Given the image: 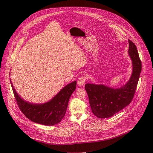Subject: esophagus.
I'll list each match as a JSON object with an SVG mask.
<instances>
[{
  "mask_svg": "<svg viewBox=\"0 0 153 153\" xmlns=\"http://www.w3.org/2000/svg\"><path fill=\"white\" fill-rule=\"evenodd\" d=\"M87 79V77L85 76H81L80 78H79V79L78 80V84L79 85H83L84 84H85V82L86 81Z\"/></svg>",
  "mask_w": 153,
  "mask_h": 153,
  "instance_id": "obj_1",
  "label": "esophagus"
}]
</instances>
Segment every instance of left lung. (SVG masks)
Here are the masks:
<instances>
[{
  "instance_id": "obj_1",
  "label": "left lung",
  "mask_w": 153,
  "mask_h": 153,
  "mask_svg": "<svg viewBox=\"0 0 153 153\" xmlns=\"http://www.w3.org/2000/svg\"><path fill=\"white\" fill-rule=\"evenodd\" d=\"M128 41L132 72L126 84L117 88L89 83L85 85L92 111L99 118L112 117L129 105L134 97L142 70V63L137 46L130 39Z\"/></svg>"
}]
</instances>
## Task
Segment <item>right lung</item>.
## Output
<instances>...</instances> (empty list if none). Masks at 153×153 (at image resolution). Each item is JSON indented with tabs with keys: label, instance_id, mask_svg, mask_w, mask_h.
Masks as SVG:
<instances>
[{
	"label": "right lung",
	"instance_id": "right-lung-1",
	"mask_svg": "<svg viewBox=\"0 0 153 153\" xmlns=\"http://www.w3.org/2000/svg\"><path fill=\"white\" fill-rule=\"evenodd\" d=\"M10 82L18 105L22 113L36 123L53 126L59 123L65 116L70 97L76 87V81L66 85L51 100L44 104H33L22 99Z\"/></svg>",
	"mask_w": 153,
	"mask_h": 153
}]
</instances>
